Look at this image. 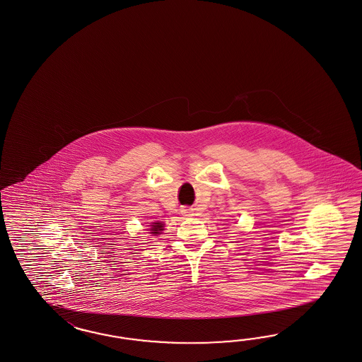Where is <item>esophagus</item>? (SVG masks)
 Segmentation results:
<instances>
[{
    "mask_svg": "<svg viewBox=\"0 0 362 362\" xmlns=\"http://www.w3.org/2000/svg\"><path fill=\"white\" fill-rule=\"evenodd\" d=\"M184 214H185V216H193L192 211H189V210H184Z\"/></svg>",
    "mask_w": 362,
    "mask_h": 362,
    "instance_id": "esophagus-1",
    "label": "esophagus"
}]
</instances>
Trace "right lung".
Wrapping results in <instances>:
<instances>
[{
    "label": "right lung",
    "instance_id": "obj_1",
    "mask_svg": "<svg viewBox=\"0 0 362 362\" xmlns=\"http://www.w3.org/2000/svg\"><path fill=\"white\" fill-rule=\"evenodd\" d=\"M152 228H151V234H153V235H157V234H160L163 230H164V225L161 223V222H153V225H151Z\"/></svg>",
    "mask_w": 362,
    "mask_h": 362
}]
</instances>
